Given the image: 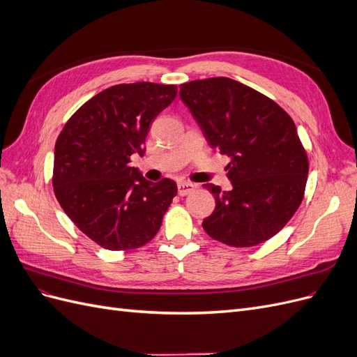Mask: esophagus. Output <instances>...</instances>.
Instances as JSON below:
<instances>
[{
  "label": "esophagus",
  "mask_w": 357,
  "mask_h": 357,
  "mask_svg": "<svg viewBox=\"0 0 357 357\" xmlns=\"http://www.w3.org/2000/svg\"><path fill=\"white\" fill-rule=\"evenodd\" d=\"M195 189H197V186L190 181H180L178 183V195H181V197H186L188 193L193 192Z\"/></svg>",
  "instance_id": "1"
}]
</instances>
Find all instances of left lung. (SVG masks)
<instances>
[{"label":"left lung","instance_id":"1","mask_svg":"<svg viewBox=\"0 0 357 357\" xmlns=\"http://www.w3.org/2000/svg\"><path fill=\"white\" fill-rule=\"evenodd\" d=\"M180 98L208 144L231 158L226 169L232 189L204 185L215 198L204 231L232 247L269 240L295 214L307 185L308 159L291 117L228 77L183 83Z\"/></svg>","mask_w":357,"mask_h":357}]
</instances>
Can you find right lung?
Listing matches in <instances>:
<instances>
[{
    "label": "right lung",
    "instance_id": "add662e5",
    "mask_svg": "<svg viewBox=\"0 0 357 357\" xmlns=\"http://www.w3.org/2000/svg\"><path fill=\"white\" fill-rule=\"evenodd\" d=\"M176 95V84L112 86L84 102L56 139V199L74 225L107 250L147 244L177 195L176 181H147L129 167L134 153L144 155L150 123Z\"/></svg>",
    "mask_w": 357,
    "mask_h": 357
}]
</instances>
